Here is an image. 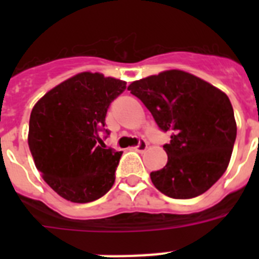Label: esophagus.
Segmentation results:
<instances>
[{
  "mask_svg": "<svg viewBox=\"0 0 259 259\" xmlns=\"http://www.w3.org/2000/svg\"><path fill=\"white\" fill-rule=\"evenodd\" d=\"M146 149H148V144H146L145 141H140L139 145L135 146V150H136V152H145Z\"/></svg>",
  "mask_w": 259,
  "mask_h": 259,
  "instance_id": "esophagus-1",
  "label": "esophagus"
}]
</instances>
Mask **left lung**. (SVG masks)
I'll use <instances>...</instances> for the list:
<instances>
[{
	"instance_id": "left-lung-1",
	"label": "left lung",
	"mask_w": 259,
	"mask_h": 259,
	"mask_svg": "<svg viewBox=\"0 0 259 259\" xmlns=\"http://www.w3.org/2000/svg\"><path fill=\"white\" fill-rule=\"evenodd\" d=\"M171 141L167 163L150 174L155 188L172 198L205 193L227 170L236 140L230 98L217 87L183 70H166L128 85Z\"/></svg>"
}]
</instances>
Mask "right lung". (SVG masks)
<instances>
[{
  "label": "right lung",
  "instance_id": "obj_1",
  "mask_svg": "<svg viewBox=\"0 0 259 259\" xmlns=\"http://www.w3.org/2000/svg\"><path fill=\"white\" fill-rule=\"evenodd\" d=\"M124 89L123 80L85 71L50 89L32 109L28 145L33 162L65 200L92 202L113 187L122 152L104 149L100 134L110 102Z\"/></svg>",
  "mask_w": 259,
  "mask_h": 259
}]
</instances>
